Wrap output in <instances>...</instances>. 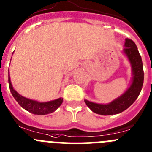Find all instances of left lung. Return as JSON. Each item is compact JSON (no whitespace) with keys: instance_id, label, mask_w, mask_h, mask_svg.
Returning a JSON list of instances; mask_svg holds the SVG:
<instances>
[{"instance_id":"8db88e82","label":"left lung","mask_w":152,"mask_h":152,"mask_svg":"<svg viewBox=\"0 0 152 152\" xmlns=\"http://www.w3.org/2000/svg\"><path fill=\"white\" fill-rule=\"evenodd\" d=\"M124 53L128 57L133 69V81L123 95L107 105L97 104L85 100L87 106L95 113L102 115H111L121 113L128 108L136 101L141 92L144 80V72L141 56L136 44L131 39L125 41Z\"/></svg>"}]
</instances>
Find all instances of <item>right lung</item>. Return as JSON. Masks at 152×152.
<instances>
[{
    "mask_svg": "<svg viewBox=\"0 0 152 152\" xmlns=\"http://www.w3.org/2000/svg\"><path fill=\"white\" fill-rule=\"evenodd\" d=\"M8 82H9V87L12 96L14 97L18 103L21 105L23 108L27 110L28 111L34 115H44L47 114L52 113L54 111L59 108L62 103L63 99L59 98L57 99L53 100V101L46 102H39L34 101V100L29 99L23 97L22 96L19 95V93L13 89L10 82V75H8Z\"/></svg>",
    "mask_w": 152,
    "mask_h": 152,
    "instance_id": "obj_1",
    "label": "right lung"
}]
</instances>
